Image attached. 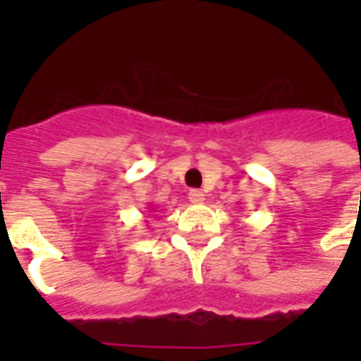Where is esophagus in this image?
<instances>
[{
  "instance_id": "esophagus-1",
  "label": "esophagus",
  "mask_w": 361,
  "mask_h": 361,
  "mask_svg": "<svg viewBox=\"0 0 361 361\" xmlns=\"http://www.w3.org/2000/svg\"><path fill=\"white\" fill-rule=\"evenodd\" d=\"M189 201L193 204H201L204 201V193L203 191H199V189H191V191H189Z\"/></svg>"
}]
</instances>
